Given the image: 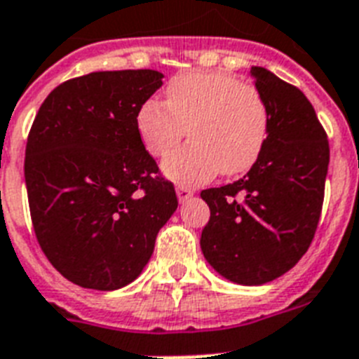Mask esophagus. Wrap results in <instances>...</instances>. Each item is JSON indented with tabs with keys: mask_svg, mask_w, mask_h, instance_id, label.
Instances as JSON below:
<instances>
[{
	"mask_svg": "<svg viewBox=\"0 0 359 359\" xmlns=\"http://www.w3.org/2000/svg\"><path fill=\"white\" fill-rule=\"evenodd\" d=\"M191 195H194V189L189 188V186H177V197H179L180 203L188 201Z\"/></svg>",
	"mask_w": 359,
	"mask_h": 359,
	"instance_id": "esophagus-1",
	"label": "esophagus"
}]
</instances>
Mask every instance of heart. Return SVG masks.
Masks as SVG:
<instances>
[{
    "instance_id": "b5f03b06",
    "label": "heart",
    "mask_w": 359,
    "mask_h": 359,
    "mask_svg": "<svg viewBox=\"0 0 359 359\" xmlns=\"http://www.w3.org/2000/svg\"><path fill=\"white\" fill-rule=\"evenodd\" d=\"M188 129L191 142L162 164L168 179L201 184L221 171L240 175L260 156L269 134V110L255 86L221 72H184L165 88V103L147 99L136 112L145 151L162 158Z\"/></svg>"
}]
</instances>
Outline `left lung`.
I'll list each match as a JSON object with an SVG mask.
<instances>
[{"label": "left lung", "mask_w": 359, "mask_h": 359, "mask_svg": "<svg viewBox=\"0 0 359 359\" xmlns=\"http://www.w3.org/2000/svg\"><path fill=\"white\" fill-rule=\"evenodd\" d=\"M250 75L269 110V134L243 179L201 191L210 208L201 249L226 280L262 285L287 273L313 240L330 147L301 90L260 66Z\"/></svg>", "instance_id": "8db88e82"}]
</instances>
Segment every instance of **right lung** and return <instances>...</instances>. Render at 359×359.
I'll return each mask as SVG.
<instances>
[{
	"instance_id": "obj_1",
	"label": "right lung",
	"mask_w": 359,
	"mask_h": 359,
	"mask_svg": "<svg viewBox=\"0 0 359 359\" xmlns=\"http://www.w3.org/2000/svg\"><path fill=\"white\" fill-rule=\"evenodd\" d=\"M162 79L154 69L69 79L33 121L23 171L34 234L81 287L112 291L138 278L179 206L136 130L140 104Z\"/></svg>"
}]
</instances>
